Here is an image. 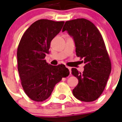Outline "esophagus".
Masks as SVG:
<instances>
[{
    "label": "esophagus",
    "mask_w": 122,
    "mask_h": 122,
    "mask_svg": "<svg viewBox=\"0 0 122 122\" xmlns=\"http://www.w3.org/2000/svg\"><path fill=\"white\" fill-rule=\"evenodd\" d=\"M67 68H68V69L69 71H70V73L71 74V68L70 67H67Z\"/></svg>",
    "instance_id": "obj_1"
}]
</instances>
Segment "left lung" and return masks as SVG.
<instances>
[{
  "label": "left lung",
  "instance_id": "left-lung-1",
  "mask_svg": "<svg viewBox=\"0 0 122 122\" xmlns=\"http://www.w3.org/2000/svg\"><path fill=\"white\" fill-rule=\"evenodd\" d=\"M65 30L74 39L76 56L85 63L82 73L71 68V74L78 80L73 94L81 101H94L104 91L112 70L104 40L96 26L84 18L66 21Z\"/></svg>",
  "mask_w": 122,
  "mask_h": 122
}]
</instances>
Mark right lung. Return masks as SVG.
I'll use <instances>...</instances> for the list:
<instances>
[{
  "instance_id": "1",
  "label": "right lung",
  "mask_w": 122,
  "mask_h": 122,
  "mask_svg": "<svg viewBox=\"0 0 122 122\" xmlns=\"http://www.w3.org/2000/svg\"><path fill=\"white\" fill-rule=\"evenodd\" d=\"M64 21L42 19L25 31L17 51L18 70L25 94L31 100L42 102L51 96L55 85L70 71L63 64L52 66L45 59L52 40L61 31Z\"/></svg>"
}]
</instances>
